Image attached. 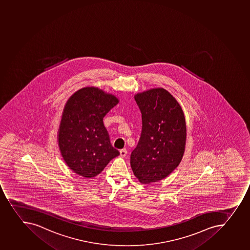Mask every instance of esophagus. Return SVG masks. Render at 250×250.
I'll return each mask as SVG.
<instances>
[{"mask_svg": "<svg viewBox=\"0 0 250 250\" xmlns=\"http://www.w3.org/2000/svg\"><path fill=\"white\" fill-rule=\"evenodd\" d=\"M126 155H127V150L125 149H122V150H120V156L121 157H125Z\"/></svg>", "mask_w": 250, "mask_h": 250, "instance_id": "1", "label": "esophagus"}]
</instances>
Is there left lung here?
Wrapping results in <instances>:
<instances>
[{
  "instance_id": "left-lung-1",
  "label": "left lung",
  "mask_w": 250,
  "mask_h": 250,
  "mask_svg": "<svg viewBox=\"0 0 250 250\" xmlns=\"http://www.w3.org/2000/svg\"><path fill=\"white\" fill-rule=\"evenodd\" d=\"M140 108L143 130L131 153L130 165L142 184H152L168 176L183 158L186 123L176 98L163 87L134 95Z\"/></svg>"
}]
</instances>
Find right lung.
Listing matches in <instances>:
<instances>
[{
    "label": "right lung",
    "mask_w": 250,
    "mask_h": 250,
    "mask_svg": "<svg viewBox=\"0 0 250 250\" xmlns=\"http://www.w3.org/2000/svg\"><path fill=\"white\" fill-rule=\"evenodd\" d=\"M119 99L96 86L77 90L62 112L57 140L62 159L79 176L92 178L120 155L112 147L103 119Z\"/></svg>",
    "instance_id": "add662e5"
}]
</instances>
